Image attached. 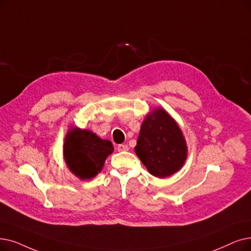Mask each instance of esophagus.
<instances>
[{"label":"esophagus","mask_w":251,"mask_h":251,"mask_svg":"<svg viewBox=\"0 0 251 251\" xmlns=\"http://www.w3.org/2000/svg\"><path fill=\"white\" fill-rule=\"evenodd\" d=\"M117 150L119 151H128L129 150V147L127 145H119L117 147Z\"/></svg>","instance_id":"34e87169"}]
</instances>
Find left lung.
<instances>
[{
  "mask_svg": "<svg viewBox=\"0 0 251 251\" xmlns=\"http://www.w3.org/2000/svg\"><path fill=\"white\" fill-rule=\"evenodd\" d=\"M134 150L149 172L159 178L178 171L187 157L181 130L163 108H157L146 118Z\"/></svg>",
  "mask_w": 251,
  "mask_h": 251,
  "instance_id": "1",
  "label": "left lung"
}]
</instances>
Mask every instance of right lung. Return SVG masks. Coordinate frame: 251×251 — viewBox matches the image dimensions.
Wrapping results in <instances>:
<instances>
[{
    "mask_svg": "<svg viewBox=\"0 0 251 251\" xmlns=\"http://www.w3.org/2000/svg\"><path fill=\"white\" fill-rule=\"evenodd\" d=\"M114 151L110 140H103L89 130H70L63 148L70 170L81 179H90L100 172L106 157Z\"/></svg>",
    "mask_w": 251,
    "mask_h": 251,
    "instance_id": "obj_1",
    "label": "right lung"
}]
</instances>
